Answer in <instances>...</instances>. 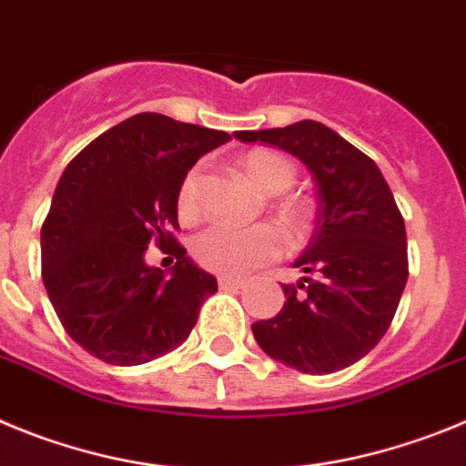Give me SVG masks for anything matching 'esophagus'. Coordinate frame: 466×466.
<instances>
[{
    "label": "esophagus",
    "mask_w": 466,
    "mask_h": 466,
    "mask_svg": "<svg viewBox=\"0 0 466 466\" xmlns=\"http://www.w3.org/2000/svg\"><path fill=\"white\" fill-rule=\"evenodd\" d=\"M218 285H220V290H241L246 280L243 279H234V276H220L218 279Z\"/></svg>",
    "instance_id": "esophagus-1"
}]
</instances>
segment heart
<instances>
[{
    "mask_svg": "<svg viewBox=\"0 0 466 466\" xmlns=\"http://www.w3.org/2000/svg\"><path fill=\"white\" fill-rule=\"evenodd\" d=\"M238 167L255 187L267 195H280L295 183V165L274 150H250L238 160ZM199 187H202V167H190L183 174L176 190V213L183 220H192L199 213ZM288 220L304 225L311 216L306 202L288 199L280 204ZM280 253V234L271 225L234 229L228 225H208L192 238V258L204 269L225 276H241L253 271Z\"/></svg>",
    "mask_w": 466,
    "mask_h": 466,
    "instance_id": "obj_1",
    "label": "heart"
}]
</instances>
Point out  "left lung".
Here are the masks:
<instances>
[{
  "instance_id": "obj_1",
  "label": "left lung",
  "mask_w": 466,
  "mask_h": 466,
  "mask_svg": "<svg viewBox=\"0 0 466 466\" xmlns=\"http://www.w3.org/2000/svg\"><path fill=\"white\" fill-rule=\"evenodd\" d=\"M299 157L318 183L311 243L295 267L304 280L283 285L285 304L253 322L264 353L304 374H334L383 339L409 279L406 228L376 162L316 120L237 132Z\"/></svg>"
}]
</instances>
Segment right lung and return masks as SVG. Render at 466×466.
<instances>
[{
	"instance_id": "right-lung-1",
	"label": "right lung",
	"mask_w": 466,
	"mask_h": 466,
	"mask_svg": "<svg viewBox=\"0 0 466 466\" xmlns=\"http://www.w3.org/2000/svg\"><path fill=\"white\" fill-rule=\"evenodd\" d=\"M228 132L137 113L66 165L41 225V276L62 327L106 364L134 367L187 339L218 280L186 258L176 190ZM148 242L177 258L165 279Z\"/></svg>"
}]
</instances>
